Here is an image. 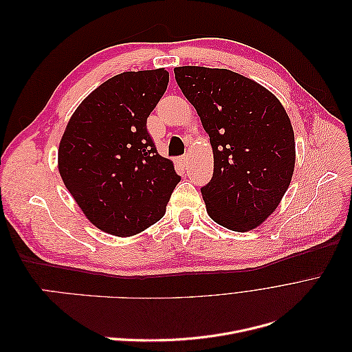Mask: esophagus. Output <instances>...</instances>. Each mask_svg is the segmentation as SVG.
<instances>
[{"mask_svg": "<svg viewBox=\"0 0 352 352\" xmlns=\"http://www.w3.org/2000/svg\"><path fill=\"white\" fill-rule=\"evenodd\" d=\"M180 163H182L184 166H186V164L189 163V155H184V157H180Z\"/></svg>", "mask_w": 352, "mask_h": 352, "instance_id": "obj_1", "label": "esophagus"}]
</instances>
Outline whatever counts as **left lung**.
Listing matches in <instances>:
<instances>
[{"mask_svg": "<svg viewBox=\"0 0 352 352\" xmlns=\"http://www.w3.org/2000/svg\"><path fill=\"white\" fill-rule=\"evenodd\" d=\"M175 78L214 155L212 177L201 188L208 216L235 232L260 226L294 175V129L283 105L257 82L228 69L184 66L175 69Z\"/></svg>", "mask_w": 352, "mask_h": 352, "instance_id": "1", "label": "left lung"}]
</instances>
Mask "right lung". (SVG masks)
<instances>
[{
    "mask_svg": "<svg viewBox=\"0 0 352 352\" xmlns=\"http://www.w3.org/2000/svg\"><path fill=\"white\" fill-rule=\"evenodd\" d=\"M167 83L164 69L116 74L82 101L63 133V182L92 225L110 235L132 236L157 223L180 182L146 129Z\"/></svg>",
    "mask_w": 352,
    "mask_h": 352,
    "instance_id": "1",
    "label": "right lung"
}]
</instances>
